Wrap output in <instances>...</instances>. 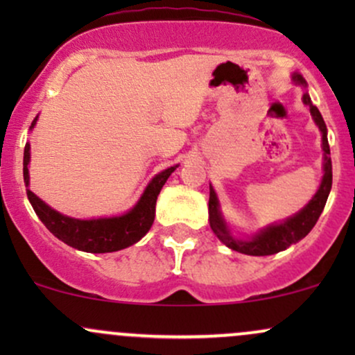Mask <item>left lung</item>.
<instances>
[{"label": "left lung", "instance_id": "left-lung-1", "mask_svg": "<svg viewBox=\"0 0 355 355\" xmlns=\"http://www.w3.org/2000/svg\"><path fill=\"white\" fill-rule=\"evenodd\" d=\"M295 83L305 85V80L302 75L292 76ZM304 103L307 105L311 110L313 120L319 125L322 132V148H324V178H322L320 189L313 195V198L307 203L304 210H300L295 217L285 220L284 223L279 225L267 227L266 230L260 232L259 235H255L250 240H237L230 235V232L227 230L225 222H223L222 215L218 210V200L217 195H215L214 189L210 187V198H209V220L211 230L215 232V235L225 243L227 247L232 250H237L240 254L245 255H272L277 252H282L287 247H291L292 243H297L299 240H302L305 235L313 229V225L319 220L322 210H324L325 202H327L329 193L332 189V162H331V148H329L327 141V126H325L324 118H322L320 112L317 110L315 105H312L311 96L305 93L304 95Z\"/></svg>", "mask_w": 355, "mask_h": 355}]
</instances>
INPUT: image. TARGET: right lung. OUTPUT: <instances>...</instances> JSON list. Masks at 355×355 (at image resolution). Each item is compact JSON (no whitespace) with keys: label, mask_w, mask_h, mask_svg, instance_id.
I'll list each match as a JSON object with an SVG mask.
<instances>
[{"label":"right lung","mask_w":355,"mask_h":355,"mask_svg":"<svg viewBox=\"0 0 355 355\" xmlns=\"http://www.w3.org/2000/svg\"><path fill=\"white\" fill-rule=\"evenodd\" d=\"M35 123L36 118L31 126H35ZM28 164H30V145L26 144L23 157V177L26 185L28 180H30ZM175 168L177 166H170V168L158 173L148 183L137 205L121 217L98 220L70 218L48 207L31 190H26V195L36 215L44 223V227L55 237H58L61 242L73 248H78V250L89 252V254L116 252L137 243L150 230L155 220V205H157L158 193H160L162 187L165 185L166 178L172 175Z\"/></svg>","instance_id":"1"}]
</instances>
